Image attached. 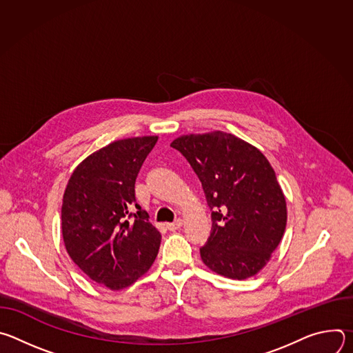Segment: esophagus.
<instances>
[{
	"instance_id": "esophagus-1",
	"label": "esophagus",
	"mask_w": 353,
	"mask_h": 353,
	"mask_svg": "<svg viewBox=\"0 0 353 353\" xmlns=\"http://www.w3.org/2000/svg\"><path fill=\"white\" fill-rule=\"evenodd\" d=\"M181 225H183V221L181 219H177V221H174V222H172V223H168L166 226H168V229L169 230H172V232H174V230H177V229H180L181 228Z\"/></svg>"
}]
</instances>
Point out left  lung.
I'll return each mask as SVG.
<instances>
[{
  "mask_svg": "<svg viewBox=\"0 0 353 353\" xmlns=\"http://www.w3.org/2000/svg\"><path fill=\"white\" fill-rule=\"evenodd\" d=\"M173 148L203 184L212 232L199 250L218 275L247 279L263 270L282 240L288 210L276 174L260 149L223 131L188 134Z\"/></svg>",
  "mask_w": 353,
  "mask_h": 353,
  "instance_id": "obj_1",
  "label": "left lung"
}]
</instances>
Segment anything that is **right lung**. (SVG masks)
<instances>
[{
  "mask_svg": "<svg viewBox=\"0 0 353 353\" xmlns=\"http://www.w3.org/2000/svg\"><path fill=\"white\" fill-rule=\"evenodd\" d=\"M158 135L113 141L72 172L61 207L68 256L92 281L112 290L132 285L152 267L159 230L135 199V179ZM139 210L134 220L129 210Z\"/></svg>",
  "mask_w": 353,
  "mask_h": 353,
  "instance_id": "add662e5",
  "label": "right lung"
}]
</instances>
